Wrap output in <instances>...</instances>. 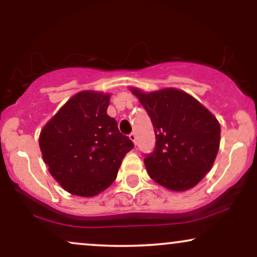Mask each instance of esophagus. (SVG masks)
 <instances>
[{
	"mask_svg": "<svg viewBox=\"0 0 257 257\" xmlns=\"http://www.w3.org/2000/svg\"><path fill=\"white\" fill-rule=\"evenodd\" d=\"M129 139H131L133 143L137 144V134H135V133H131V135H129Z\"/></svg>",
	"mask_w": 257,
	"mask_h": 257,
	"instance_id": "34e87169",
	"label": "esophagus"
}]
</instances>
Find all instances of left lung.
<instances>
[{
    "instance_id": "1",
    "label": "left lung",
    "mask_w": 257,
    "mask_h": 257,
    "mask_svg": "<svg viewBox=\"0 0 257 257\" xmlns=\"http://www.w3.org/2000/svg\"><path fill=\"white\" fill-rule=\"evenodd\" d=\"M132 91L149 113L157 139L155 150L144 158L150 178L172 191L194 187L211 169L219 151L217 119L182 90Z\"/></svg>"
}]
</instances>
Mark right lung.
Instances as JSON below:
<instances>
[{
	"label": "right lung",
	"instance_id": "1",
	"mask_svg": "<svg viewBox=\"0 0 257 257\" xmlns=\"http://www.w3.org/2000/svg\"><path fill=\"white\" fill-rule=\"evenodd\" d=\"M110 95L85 90L73 95L40 134L49 173L67 192L93 197L117 178L133 141L107 114Z\"/></svg>",
	"mask_w": 257,
	"mask_h": 257
}]
</instances>
